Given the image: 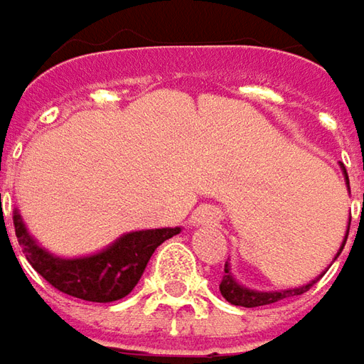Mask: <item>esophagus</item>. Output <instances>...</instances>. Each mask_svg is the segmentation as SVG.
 <instances>
[{"label":"esophagus","mask_w":364,"mask_h":364,"mask_svg":"<svg viewBox=\"0 0 364 364\" xmlns=\"http://www.w3.org/2000/svg\"><path fill=\"white\" fill-rule=\"evenodd\" d=\"M220 221V213L215 209H209V207H201L197 209L191 218L193 225H215Z\"/></svg>","instance_id":"obj_1"}]
</instances>
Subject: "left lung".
<instances>
[{"label":"left lung","mask_w":364,"mask_h":364,"mask_svg":"<svg viewBox=\"0 0 364 364\" xmlns=\"http://www.w3.org/2000/svg\"><path fill=\"white\" fill-rule=\"evenodd\" d=\"M343 173H345V181H346V187H348V193H350L348 175H346L345 167H343ZM348 228H350V220H348ZM348 228H346L345 240H343L341 250L336 252L334 259L341 256V252H343V247H345L346 237H348ZM324 272H326V269H324ZM324 272L320 274L318 278H314L312 282L304 284V286H298V288H286V290H269V292H262V290H252V288H245L244 284L237 282V280L233 278L232 272H230V264L225 262V274H223V278H221L220 292H221V296L228 300V302H232L233 306H244V308L266 306V304H274V302H278V300H282V298H288V296L304 294L306 290H310V286H312V284H316L320 278L324 276Z\"/></svg>","instance_id":"obj_1"}]
</instances>
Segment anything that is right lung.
Masks as SVG:
<instances>
[{
	"instance_id": "1",
	"label": "right lung",
	"mask_w": 364,
	"mask_h": 364,
	"mask_svg": "<svg viewBox=\"0 0 364 364\" xmlns=\"http://www.w3.org/2000/svg\"><path fill=\"white\" fill-rule=\"evenodd\" d=\"M14 228L32 268L56 290L88 302H114L131 294L153 252L181 232V228L129 232L90 256L60 257L36 242L18 209L14 211Z\"/></svg>"
}]
</instances>
